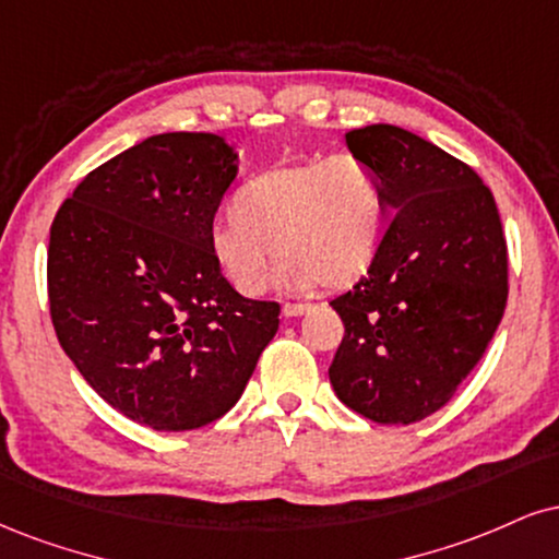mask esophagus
Wrapping results in <instances>:
<instances>
[{
	"label": "esophagus",
	"instance_id": "1",
	"mask_svg": "<svg viewBox=\"0 0 559 559\" xmlns=\"http://www.w3.org/2000/svg\"><path fill=\"white\" fill-rule=\"evenodd\" d=\"M309 305H284V318H301L309 312Z\"/></svg>",
	"mask_w": 559,
	"mask_h": 559
}]
</instances>
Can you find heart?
Segmentation results:
<instances>
[{
  "mask_svg": "<svg viewBox=\"0 0 559 559\" xmlns=\"http://www.w3.org/2000/svg\"><path fill=\"white\" fill-rule=\"evenodd\" d=\"M385 198L367 160L341 153L258 174L234 194L231 213L207 234L221 275L245 297L271 284L273 247L281 286L346 288L378 254Z\"/></svg>",
  "mask_w": 559,
  "mask_h": 559,
  "instance_id": "b5f03b06",
  "label": "heart"
}]
</instances>
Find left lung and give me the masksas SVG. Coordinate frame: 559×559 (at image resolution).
<instances>
[{
	"instance_id": "left-lung-1",
	"label": "left lung",
	"mask_w": 559,
	"mask_h": 559,
	"mask_svg": "<svg viewBox=\"0 0 559 559\" xmlns=\"http://www.w3.org/2000/svg\"><path fill=\"white\" fill-rule=\"evenodd\" d=\"M378 174L390 226L367 275L331 307L344 341L328 374L341 403L412 425L453 399L508 301V247L472 166L395 124L346 134Z\"/></svg>"
}]
</instances>
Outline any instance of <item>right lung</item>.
Here are the masks:
<instances>
[{"instance_id":"1","label":"right lung","mask_w":559,"mask_h":559,"mask_svg":"<svg viewBox=\"0 0 559 559\" xmlns=\"http://www.w3.org/2000/svg\"><path fill=\"white\" fill-rule=\"evenodd\" d=\"M237 174L218 134H151L87 174L51 224L59 344L100 399L158 432L224 416L278 331L281 307L241 297L207 247Z\"/></svg>"}]
</instances>
